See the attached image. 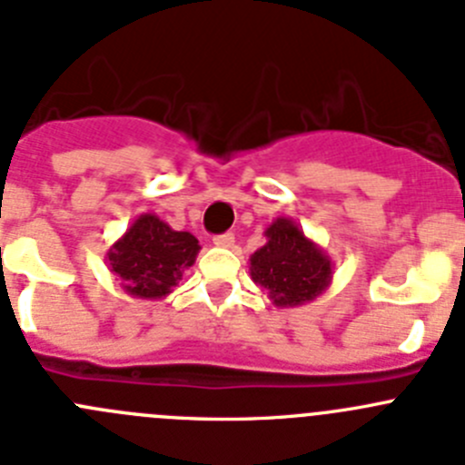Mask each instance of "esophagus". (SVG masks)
<instances>
[{"instance_id": "1", "label": "esophagus", "mask_w": 465, "mask_h": 465, "mask_svg": "<svg viewBox=\"0 0 465 465\" xmlns=\"http://www.w3.org/2000/svg\"><path fill=\"white\" fill-rule=\"evenodd\" d=\"M216 246H223V249H230V246L235 244V235L232 232H221V235L214 237Z\"/></svg>"}]
</instances>
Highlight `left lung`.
Segmentation results:
<instances>
[{
    "instance_id": "obj_1",
    "label": "left lung",
    "mask_w": 465,
    "mask_h": 465,
    "mask_svg": "<svg viewBox=\"0 0 465 465\" xmlns=\"http://www.w3.org/2000/svg\"><path fill=\"white\" fill-rule=\"evenodd\" d=\"M267 244L251 255V279L270 291L276 306H297L330 285L331 262L291 219L267 228Z\"/></svg>"
}]
</instances>
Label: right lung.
I'll use <instances>...</instances> for the list:
<instances>
[{
	"mask_svg": "<svg viewBox=\"0 0 465 465\" xmlns=\"http://www.w3.org/2000/svg\"><path fill=\"white\" fill-rule=\"evenodd\" d=\"M198 251L191 232L173 230L154 214H143L113 246L108 261L129 295L159 300L180 283Z\"/></svg>",
	"mask_w": 465,
	"mask_h": 465,
	"instance_id": "right-lung-1",
	"label": "right lung"
}]
</instances>
